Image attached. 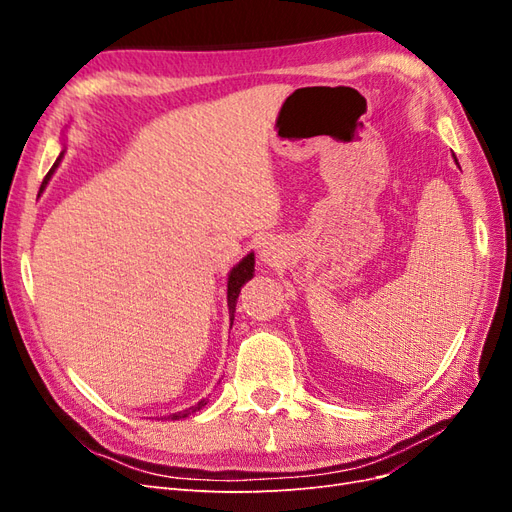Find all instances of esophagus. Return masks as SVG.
<instances>
[{
	"label": "esophagus",
	"instance_id": "34e87169",
	"mask_svg": "<svg viewBox=\"0 0 512 512\" xmlns=\"http://www.w3.org/2000/svg\"><path fill=\"white\" fill-rule=\"evenodd\" d=\"M258 256H260L262 262H265V265L273 267V265H277V262H280L282 250H280V245H277L275 241H265V243L260 245Z\"/></svg>",
	"mask_w": 512,
	"mask_h": 512
}]
</instances>
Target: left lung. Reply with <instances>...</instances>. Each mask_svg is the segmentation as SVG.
<instances>
[{
  "label": "left lung",
  "instance_id": "left-lung-1",
  "mask_svg": "<svg viewBox=\"0 0 512 512\" xmlns=\"http://www.w3.org/2000/svg\"><path fill=\"white\" fill-rule=\"evenodd\" d=\"M455 158V156H453ZM455 162H457V158H455ZM457 166H459V162H457Z\"/></svg>",
  "mask_w": 512,
  "mask_h": 512
}]
</instances>
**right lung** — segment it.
Instances as JSON below:
<instances>
[{"label": "right lung", "mask_w": 512, "mask_h": 512, "mask_svg": "<svg viewBox=\"0 0 512 512\" xmlns=\"http://www.w3.org/2000/svg\"><path fill=\"white\" fill-rule=\"evenodd\" d=\"M64 151H66V147L61 149V153H59V158H57V162L53 164V168L49 170V175L44 177V181H42V188H46V183H49V179H51V175L55 173V168L59 166V162H61V158H64ZM254 252H250L247 256H243L235 267L230 269V273H228V290H226V301H228V314H230V327H232V320H235V307H237V299H239V292H241V288H243V284L245 282H250L252 277H254ZM203 406H207V401L205 399H200L198 404H194V406H190V408H185V410H181V412H175V414H170V416H164V418H168V421H179V418H185V416H190V414H194V412H198L200 408Z\"/></svg>", "instance_id": "1"}]
</instances>
